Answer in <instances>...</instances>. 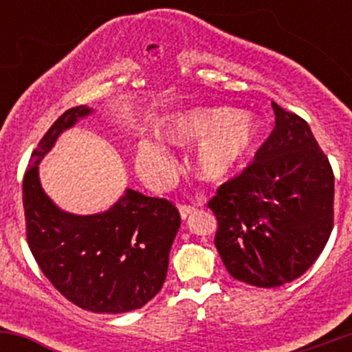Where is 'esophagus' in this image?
<instances>
[{"label": "esophagus", "mask_w": 352, "mask_h": 352, "mask_svg": "<svg viewBox=\"0 0 352 352\" xmlns=\"http://www.w3.org/2000/svg\"><path fill=\"white\" fill-rule=\"evenodd\" d=\"M179 211H180V216H182V219H186L187 216H190L194 211H196V206L180 204V206H179Z\"/></svg>", "instance_id": "1"}]
</instances>
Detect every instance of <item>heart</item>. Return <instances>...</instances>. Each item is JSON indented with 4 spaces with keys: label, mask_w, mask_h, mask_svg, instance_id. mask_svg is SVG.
Segmentation results:
<instances>
[{
    "label": "heart",
    "mask_w": 352,
    "mask_h": 352,
    "mask_svg": "<svg viewBox=\"0 0 352 352\" xmlns=\"http://www.w3.org/2000/svg\"><path fill=\"white\" fill-rule=\"evenodd\" d=\"M261 133L262 124L254 113L230 107L187 110L166 126L173 144L201 143L194 156V172L209 184L232 179L254 151ZM136 166L151 186H163L172 179V156L155 138H144L138 143Z\"/></svg>",
    "instance_id": "b5f03b06"
}]
</instances>
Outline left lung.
<instances>
[{
  "label": "left lung",
  "mask_w": 352,
  "mask_h": 352,
  "mask_svg": "<svg viewBox=\"0 0 352 352\" xmlns=\"http://www.w3.org/2000/svg\"><path fill=\"white\" fill-rule=\"evenodd\" d=\"M276 126L254 162L208 202L214 245L239 281L276 287L310 269L333 226V172L307 120L272 102Z\"/></svg>",
  "instance_id": "8db88e82"
}]
</instances>
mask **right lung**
I'll use <instances>...</instances> for the list:
<instances>
[{
	"label": "right lung",
	"instance_id": "obj_1",
	"mask_svg": "<svg viewBox=\"0 0 352 352\" xmlns=\"http://www.w3.org/2000/svg\"><path fill=\"white\" fill-rule=\"evenodd\" d=\"M87 105L66 110L30 156L23 177L27 242L52 286L94 314H124L144 307L162 289L180 214L166 199L126 189L97 214H71L44 192L38 163L63 131L90 116Z\"/></svg>",
	"mask_w": 352,
	"mask_h": 352
}]
</instances>
